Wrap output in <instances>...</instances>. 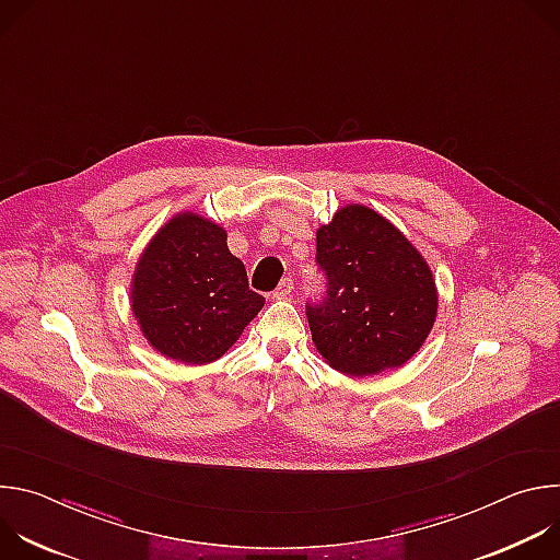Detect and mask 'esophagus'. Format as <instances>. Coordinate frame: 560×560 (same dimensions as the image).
<instances>
[{
	"mask_svg": "<svg viewBox=\"0 0 560 560\" xmlns=\"http://www.w3.org/2000/svg\"><path fill=\"white\" fill-rule=\"evenodd\" d=\"M292 290H294V281L290 277H285V279H281V283L272 292V299H288L292 294Z\"/></svg>",
	"mask_w": 560,
	"mask_h": 560,
	"instance_id": "34e87169",
	"label": "esophagus"
}]
</instances>
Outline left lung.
Returning a JSON list of instances; mask_svg holds the SVG:
<instances>
[{"label": "left lung", "mask_w": 560, "mask_h": 560, "mask_svg": "<svg viewBox=\"0 0 560 560\" xmlns=\"http://www.w3.org/2000/svg\"><path fill=\"white\" fill-rule=\"evenodd\" d=\"M326 296L307 305L312 341L326 363L370 376L408 363L436 322L434 275L410 238L376 210L348 203L316 230Z\"/></svg>", "instance_id": "8db88e82"}]
</instances>
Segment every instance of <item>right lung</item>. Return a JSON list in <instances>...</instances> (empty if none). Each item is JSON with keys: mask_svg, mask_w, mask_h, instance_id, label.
<instances>
[{"mask_svg": "<svg viewBox=\"0 0 560 560\" xmlns=\"http://www.w3.org/2000/svg\"><path fill=\"white\" fill-rule=\"evenodd\" d=\"M228 232L197 212L168 219L143 248L130 305L143 339L166 359L206 365L221 359L266 299L228 250Z\"/></svg>", "mask_w": 560, "mask_h": 560, "instance_id": "obj_1", "label": "right lung"}]
</instances>
